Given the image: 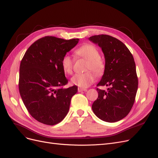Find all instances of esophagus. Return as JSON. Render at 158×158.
<instances>
[{"mask_svg": "<svg viewBox=\"0 0 158 158\" xmlns=\"http://www.w3.org/2000/svg\"><path fill=\"white\" fill-rule=\"evenodd\" d=\"M78 92H83V91H87V89H84V88H78Z\"/></svg>", "mask_w": 158, "mask_h": 158, "instance_id": "obj_1", "label": "esophagus"}]
</instances>
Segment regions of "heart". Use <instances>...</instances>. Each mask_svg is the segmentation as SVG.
Listing matches in <instances>:
<instances>
[{"label": "heart", "mask_w": 158, "mask_h": 158, "mask_svg": "<svg viewBox=\"0 0 158 158\" xmlns=\"http://www.w3.org/2000/svg\"><path fill=\"white\" fill-rule=\"evenodd\" d=\"M75 55L76 57L87 60L85 70L88 71L82 74H76L72 78L71 82L80 88H88L93 84L95 79V75L92 71H94L98 76H102L106 69V64L103 59L99 56L98 49L92 44H85L80 46L75 51ZM60 63L62 69L65 74L73 73L74 60L69 55H64L61 59Z\"/></svg>", "instance_id": "1"}]
</instances>
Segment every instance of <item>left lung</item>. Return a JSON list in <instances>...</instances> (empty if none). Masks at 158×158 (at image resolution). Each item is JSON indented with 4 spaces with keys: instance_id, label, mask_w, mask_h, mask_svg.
Here are the masks:
<instances>
[{
    "instance_id": "1",
    "label": "left lung",
    "mask_w": 158,
    "mask_h": 158,
    "mask_svg": "<svg viewBox=\"0 0 158 158\" xmlns=\"http://www.w3.org/2000/svg\"><path fill=\"white\" fill-rule=\"evenodd\" d=\"M89 40L101 47L106 69L98 86L107 85V91L97 88L98 98L92 110L102 121L114 123L125 118L135 101L138 80L133 56L122 41L109 35H98Z\"/></svg>"
}]
</instances>
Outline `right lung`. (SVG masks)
<instances>
[{"label":"right lung","instance_id":"obj_1","mask_svg":"<svg viewBox=\"0 0 158 158\" xmlns=\"http://www.w3.org/2000/svg\"><path fill=\"white\" fill-rule=\"evenodd\" d=\"M78 41L45 36L31 45L21 60L18 86L22 99L31 115L45 125L63 121L77 92L76 85L63 88L68 80L60 61Z\"/></svg>","mask_w":158,"mask_h":158}]
</instances>
